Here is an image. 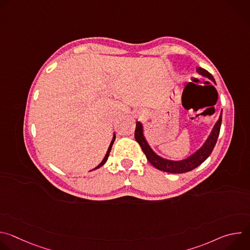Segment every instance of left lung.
I'll use <instances>...</instances> for the list:
<instances>
[{"instance_id":"1","label":"left lung","mask_w":250,"mask_h":250,"mask_svg":"<svg viewBox=\"0 0 250 250\" xmlns=\"http://www.w3.org/2000/svg\"><path fill=\"white\" fill-rule=\"evenodd\" d=\"M196 71L199 75L208 78L211 82L216 84L215 78L212 77L210 73L202 67H197ZM222 117H223V111H221V115L219 117V120L216 122L215 125L212 126L209 134L208 135L207 139L205 140L202 146L197 149L194 153H192L190 156H188L185 159L182 160H171L166 159L160 155H158L149 146L147 142L146 135H145V128L144 125L140 122L136 123V130H135V140L138 142L139 146H141L142 151L145 152L147 160L158 170L168 172V173H185L189 172L199 165H201L211 153L213 147H215L217 140L220 134V129L222 125Z\"/></svg>"}]
</instances>
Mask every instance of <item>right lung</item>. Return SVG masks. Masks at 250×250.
Instances as JSON below:
<instances>
[{
    "label": "right lung",
    "mask_w": 250,
    "mask_h": 250,
    "mask_svg": "<svg viewBox=\"0 0 250 250\" xmlns=\"http://www.w3.org/2000/svg\"><path fill=\"white\" fill-rule=\"evenodd\" d=\"M115 140H116V133H114V137H113V140L111 141V145H110V146H109V148H108V151H106V153H105V155H104V159L102 160V162L97 166V167H95L93 170H96V169H98V168H100L101 166H103L105 162H106V160H108V158H109V155H110V152H111V149H112V146H113V145H114V142H115ZM92 171V170H91Z\"/></svg>",
    "instance_id": "1"
}]
</instances>
